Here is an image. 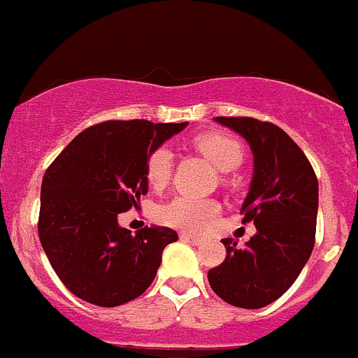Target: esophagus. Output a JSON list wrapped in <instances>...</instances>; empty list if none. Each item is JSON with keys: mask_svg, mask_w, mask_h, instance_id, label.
<instances>
[{"mask_svg": "<svg viewBox=\"0 0 358 358\" xmlns=\"http://www.w3.org/2000/svg\"><path fill=\"white\" fill-rule=\"evenodd\" d=\"M180 239H182L184 242H189V244H193V245H199L203 242L201 237L193 236V234H189V232H182V234H180Z\"/></svg>", "mask_w": 358, "mask_h": 358, "instance_id": "34e87169", "label": "esophagus"}]
</instances>
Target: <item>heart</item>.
I'll return each mask as SVG.
<instances>
[{"label": "heart", "instance_id": "heart-1", "mask_svg": "<svg viewBox=\"0 0 358 358\" xmlns=\"http://www.w3.org/2000/svg\"><path fill=\"white\" fill-rule=\"evenodd\" d=\"M193 145L218 171L230 172L241 164L242 148L236 138L224 133H203L193 140ZM174 155L169 147H157L147 159V180L153 189L160 191L169 184L172 176ZM220 211L215 199L180 194L159 210L160 222L174 229L198 232L213 220Z\"/></svg>", "mask_w": 358, "mask_h": 358}]
</instances>
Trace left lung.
<instances>
[{
    "label": "left lung",
    "mask_w": 358,
    "mask_h": 358,
    "mask_svg": "<svg viewBox=\"0 0 358 358\" xmlns=\"http://www.w3.org/2000/svg\"><path fill=\"white\" fill-rule=\"evenodd\" d=\"M248 141L252 179L241 211L256 234L237 248L222 239L225 261L208 271L210 287L225 302L261 309L292 287L309 261L316 237L317 179L309 160L278 126L252 117H213Z\"/></svg>",
    "instance_id": "left-lung-1"
}]
</instances>
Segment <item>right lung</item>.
I'll use <instances>...</instances> for the list:
<instances>
[{"mask_svg":"<svg viewBox=\"0 0 358 358\" xmlns=\"http://www.w3.org/2000/svg\"><path fill=\"white\" fill-rule=\"evenodd\" d=\"M187 122L106 121L90 126L61 152L41 187L39 237L49 263L71 294L101 307L140 297L152 285L169 227L131 236L122 211L148 193L147 159Z\"/></svg>","mask_w":358,"mask_h":358,"instance_id":"add662e5","label":"right lung"}]
</instances>
